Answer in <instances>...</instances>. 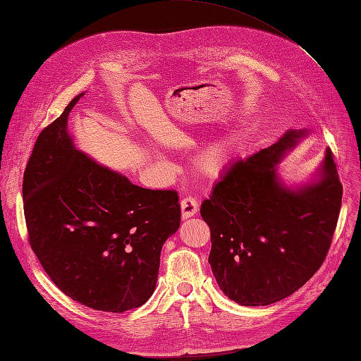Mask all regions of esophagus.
Masks as SVG:
<instances>
[{
  "label": "esophagus",
  "mask_w": 361,
  "mask_h": 361,
  "mask_svg": "<svg viewBox=\"0 0 361 361\" xmlns=\"http://www.w3.org/2000/svg\"><path fill=\"white\" fill-rule=\"evenodd\" d=\"M180 209H182V218L187 220V218H191L194 215H197L199 212V203L192 197H185L180 202Z\"/></svg>",
  "instance_id": "1"
}]
</instances>
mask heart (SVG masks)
Instances as JSON below:
<instances>
[{"instance_id":"obj_1","label":"heart","mask_w":361,"mask_h":361,"mask_svg":"<svg viewBox=\"0 0 361 361\" xmlns=\"http://www.w3.org/2000/svg\"><path fill=\"white\" fill-rule=\"evenodd\" d=\"M232 155V141H221L206 149L199 157V167L207 176H216L227 166Z\"/></svg>"}]
</instances>
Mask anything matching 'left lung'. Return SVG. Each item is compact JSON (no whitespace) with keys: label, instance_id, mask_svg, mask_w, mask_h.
Returning <instances> with one entry per match:
<instances>
[{"label":"left lung","instance_id":"obj_1","mask_svg":"<svg viewBox=\"0 0 361 361\" xmlns=\"http://www.w3.org/2000/svg\"><path fill=\"white\" fill-rule=\"evenodd\" d=\"M305 135V129H290L272 146L235 161L202 203L214 277L241 305L289 297L329 253L343 192L331 150L312 183L289 188L277 176V164Z\"/></svg>","mask_w":361,"mask_h":361}]
</instances>
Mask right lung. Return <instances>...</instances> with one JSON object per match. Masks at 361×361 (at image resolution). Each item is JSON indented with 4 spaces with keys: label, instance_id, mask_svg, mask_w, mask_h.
<instances>
[{
    "label": "right lung",
    "instance_id": "1",
    "mask_svg": "<svg viewBox=\"0 0 361 361\" xmlns=\"http://www.w3.org/2000/svg\"><path fill=\"white\" fill-rule=\"evenodd\" d=\"M42 130L24 171L28 241L61 292L87 307L123 313L154 293L164 243L179 228L173 190H147L76 150L68 117Z\"/></svg>",
    "mask_w": 361,
    "mask_h": 361
}]
</instances>
